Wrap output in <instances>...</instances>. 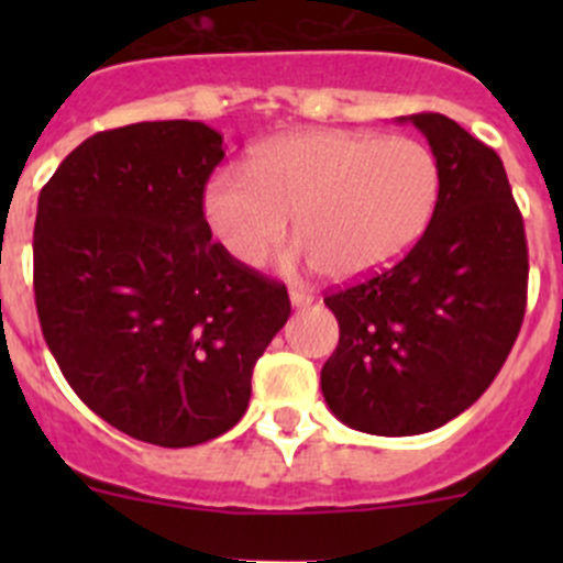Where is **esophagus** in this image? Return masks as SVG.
<instances>
[{
  "mask_svg": "<svg viewBox=\"0 0 563 563\" xmlns=\"http://www.w3.org/2000/svg\"><path fill=\"white\" fill-rule=\"evenodd\" d=\"M288 297H291L294 308H308V305L313 302V297H310L308 291H302V288H291V291H288Z\"/></svg>",
  "mask_w": 563,
  "mask_h": 563,
  "instance_id": "1",
  "label": "esophagus"
}]
</instances>
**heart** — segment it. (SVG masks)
Wrapping results in <instances>:
<instances>
[{"label": "heart", "mask_w": 563, "mask_h": 563, "mask_svg": "<svg viewBox=\"0 0 563 563\" xmlns=\"http://www.w3.org/2000/svg\"><path fill=\"white\" fill-rule=\"evenodd\" d=\"M441 176L417 139L365 130H297L255 150L250 168L209 179L203 214L242 266H261L294 234L327 280L384 272L433 220Z\"/></svg>", "instance_id": "heart-1"}]
</instances>
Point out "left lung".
I'll return each instance as SVG.
<instances>
[{"label": "left lung", "instance_id": "8db88e82", "mask_svg": "<svg viewBox=\"0 0 563 563\" xmlns=\"http://www.w3.org/2000/svg\"><path fill=\"white\" fill-rule=\"evenodd\" d=\"M439 161V207L397 264L327 294L321 371L334 417L373 435L441 428L493 384L526 316L523 214L496 152L444 113H411Z\"/></svg>", "mask_w": 563, "mask_h": 563}]
</instances>
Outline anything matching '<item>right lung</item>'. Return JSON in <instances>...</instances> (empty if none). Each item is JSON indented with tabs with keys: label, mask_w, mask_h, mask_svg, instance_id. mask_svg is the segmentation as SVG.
Here are the masks:
<instances>
[{
	"label": "right lung",
	"mask_w": 563,
	"mask_h": 563,
	"mask_svg": "<svg viewBox=\"0 0 563 563\" xmlns=\"http://www.w3.org/2000/svg\"><path fill=\"white\" fill-rule=\"evenodd\" d=\"M223 155L203 122L103 130L37 198L45 343L73 391L146 444L179 450L234 428L255 362L291 316L283 283L212 242L203 187Z\"/></svg>",
	"instance_id": "right-lung-1"
}]
</instances>
